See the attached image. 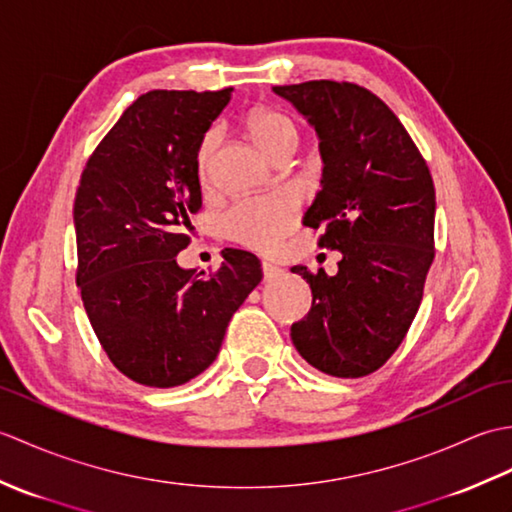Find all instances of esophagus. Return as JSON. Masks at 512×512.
<instances>
[{
  "label": "esophagus",
  "mask_w": 512,
  "mask_h": 512,
  "mask_svg": "<svg viewBox=\"0 0 512 512\" xmlns=\"http://www.w3.org/2000/svg\"><path fill=\"white\" fill-rule=\"evenodd\" d=\"M262 270H264V279H266V281H275L277 277L284 275V270H281V268L275 266V264H268V262L262 264Z\"/></svg>",
  "instance_id": "34e87169"
}]
</instances>
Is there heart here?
I'll return each instance as SVG.
<instances>
[{"label": "heart", "instance_id": "heart-1", "mask_svg": "<svg viewBox=\"0 0 512 512\" xmlns=\"http://www.w3.org/2000/svg\"><path fill=\"white\" fill-rule=\"evenodd\" d=\"M244 127L250 138L262 147L270 158H279L286 151H297L299 127L292 118L270 107H257L244 118ZM220 143V134L209 132L204 136L198 151V173L206 178L211 171V160ZM295 204L286 195H266V198H250L237 202L231 211L222 217V228L226 237L244 244L248 248L268 253L279 239L295 224Z\"/></svg>", "mask_w": 512, "mask_h": 512}]
</instances>
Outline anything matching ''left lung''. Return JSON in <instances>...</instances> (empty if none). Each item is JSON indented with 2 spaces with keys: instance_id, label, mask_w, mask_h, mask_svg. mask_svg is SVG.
<instances>
[{
  "instance_id": "1",
  "label": "left lung",
  "mask_w": 512,
  "mask_h": 512,
  "mask_svg": "<svg viewBox=\"0 0 512 512\" xmlns=\"http://www.w3.org/2000/svg\"><path fill=\"white\" fill-rule=\"evenodd\" d=\"M319 136L321 191L303 224L339 250V273L312 275L308 317L292 323L297 352L319 372L361 378L398 350L433 262L436 189L407 129L376 94L354 83L275 85Z\"/></svg>"
}]
</instances>
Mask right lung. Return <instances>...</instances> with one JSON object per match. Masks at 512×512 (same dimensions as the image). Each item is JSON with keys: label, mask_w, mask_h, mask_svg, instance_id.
<instances>
[{"label": "right lung", "mask_w": 512, "mask_h": 512, "mask_svg": "<svg viewBox=\"0 0 512 512\" xmlns=\"http://www.w3.org/2000/svg\"><path fill=\"white\" fill-rule=\"evenodd\" d=\"M231 92L138 96L76 191V286L105 354L140 385L167 389L202 374L264 277L259 259L237 248L222 250L209 279L176 262L189 246V215L202 206L198 151Z\"/></svg>", "instance_id": "obj_1"}]
</instances>
